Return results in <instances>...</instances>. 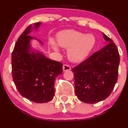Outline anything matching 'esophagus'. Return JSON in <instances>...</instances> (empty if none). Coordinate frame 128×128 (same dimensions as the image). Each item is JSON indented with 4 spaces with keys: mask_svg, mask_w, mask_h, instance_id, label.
<instances>
[{
    "mask_svg": "<svg viewBox=\"0 0 128 128\" xmlns=\"http://www.w3.org/2000/svg\"><path fill=\"white\" fill-rule=\"evenodd\" d=\"M63 70H64V72H66V71H69L71 70V67L68 64H64L63 65Z\"/></svg>",
    "mask_w": 128,
    "mask_h": 128,
    "instance_id": "obj_1",
    "label": "esophagus"
}]
</instances>
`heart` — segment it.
Wrapping results in <instances>:
<instances>
[{
  "mask_svg": "<svg viewBox=\"0 0 128 128\" xmlns=\"http://www.w3.org/2000/svg\"><path fill=\"white\" fill-rule=\"evenodd\" d=\"M58 44L62 47L68 49V56L71 61L79 62L84 60L90 53L96 42L92 34H86L73 30H67L59 32L57 35ZM50 43L54 50H58V45L54 40Z\"/></svg>",
  "mask_w": 128,
  "mask_h": 128,
  "instance_id": "heart-1",
  "label": "heart"
}]
</instances>
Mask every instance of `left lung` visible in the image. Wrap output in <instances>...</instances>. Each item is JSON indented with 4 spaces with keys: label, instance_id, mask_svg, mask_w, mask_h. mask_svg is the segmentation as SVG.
Masks as SVG:
<instances>
[{
    "label": "left lung",
    "instance_id": "obj_1",
    "mask_svg": "<svg viewBox=\"0 0 128 128\" xmlns=\"http://www.w3.org/2000/svg\"><path fill=\"white\" fill-rule=\"evenodd\" d=\"M103 36L107 45L72 69L76 96L86 103L93 104L105 100L118 80V50L110 38L104 34Z\"/></svg>",
    "mask_w": 128,
    "mask_h": 128
}]
</instances>
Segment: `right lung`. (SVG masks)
Masks as SVG:
<instances>
[{
  "label": "right lung",
  "mask_w": 128,
  "mask_h": 128,
  "mask_svg": "<svg viewBox=\"0 0 128 128\" xmlns=\"http://www.w3.org/2000/svg\"><path fill=\"white\" fill-rule=\"evenodd\" d=\"M40 24H34V28L37 30ZM32 29L29 25L16 42L12 54V77L23 97L35 103H46L54 98L55 78L63 72V64L31 51L30 40L36 39L29 35Z\"/></svg>",
  "instance_id": "1"
}]
</instances>
